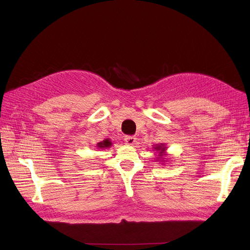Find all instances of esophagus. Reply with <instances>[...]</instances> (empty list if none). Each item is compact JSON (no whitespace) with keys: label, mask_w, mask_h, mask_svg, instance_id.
<instances>
[{"label":"esophagus","mask_w":250,"mask_h":250,"mask_svg":"<svg viewBox=\"0 0 250 250\" xmlns=\"http://www.w3.org/2000/svg\"><path fill=\"white\" fill-rule=\"evenodd\" d=\"M124 141H125V144H126V145H128V146H132V145H134V143L136 142V139H135L134 136L128 135V136H125Z\"/></svg>","instance_id":"obj_1"}]
</instances>
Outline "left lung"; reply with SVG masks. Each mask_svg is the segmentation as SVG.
Here are the masks:
<instances>
[{"label":"left lung","mask_w":250,"mask_h":250,"mask_svg":"<svg viewBox=\"0 0 250 250\" xmlns=\"http://www.w3.org/2000/svg\"><path fill=\"white\" fill-rule=\"evenodd\" d=\"M153 150L156 151L158 153V157H156V161L161 162V165L163 162H166V156H167V147H166V144H158L153 147Z\"/></svg>","instance_id":"left-lung-1"}]
</instances>
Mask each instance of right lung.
Here are the masks:
<instances>
[{"mask_svg": "<svg viewBox=\"0 0 250 250\" xmlns=\"http://www.w3.org/2000/svg\"><path fill=\"white\" fill-rule=\"evenodd\" d=\"M113 145V143H111L110 141H109V139H106V140H104V141H102V142H100V143H98L97 144V146L96 147L98 148V149H107V148H110V146Z\"/></svg>", "mask_w": 250, "mask_h": 250, "instance_id": "right-lung-1", "label": "right lung"}]
</instances>
